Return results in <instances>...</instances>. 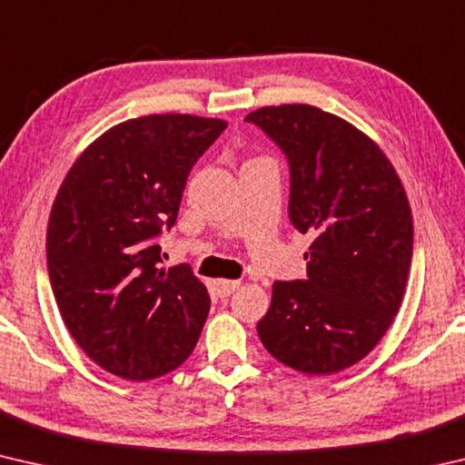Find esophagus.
Wrapping results in <instances>:
<instances>
[{
  "label": "esophagus",
  "mask_w": 465,
  "mask_h": 465,
  "mask_svg": "<svg viewBox=\"0 0 465 465\" xmlns=\"http://www.w3.org/2000/svg\"><path fill=\"white\" fill-rule=\"evenodd\" d=\"M242 282L240 281H227V279H219L215 281V291L219 297H230L233 291L240 289Z\"/></svg>",
  "instance_id": "34e87169"
}]
</instances>
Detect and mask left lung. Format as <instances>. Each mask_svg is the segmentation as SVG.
Listing matches in <instances>:
<instances>
[{"instance_id":"obj_1","label":"left lung","mask_w":465,"mask_h":465,"mask_svg":"<svg viewBox=\"0 0 465 465\" xmlns=\"http://www.w3.org/2000/svg\"><path fill=\"white\" fill-rule=\"evenodd\" d=\"M289 162V219L313 242L308 279L274 281L256 330L295 371L330 375L359 363L402 305L412 262V211L388 157L365 133L310 104L246 116Z\"/></svg>"}]
</instances>
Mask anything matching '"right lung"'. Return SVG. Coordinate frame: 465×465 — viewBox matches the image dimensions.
<instances>
[{"label": "right lung", "instance_id": "1", "mask_svg": "<svg viewBox=\"0 0 465 465\" xmlns=\"http://www.w3.org/2000/svg\"><path fill=\"white\" fill-rule=\"evenodd\" d=\"M227 123L149 114L100 135L53 203L46 264L54 302L94 363L123 380L174 371L211 308L188 264L162 266V230L176 223L196 160Z\"/></svg>", "mask_w": 465, "mask_h": 465}]
</instances>
